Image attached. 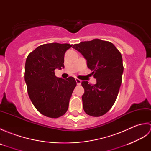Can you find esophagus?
Returning a JSON list of instances; mask_svg holds the SVG:
<instances>
[{
	"mask_svg": "<svg viewBox=\"0 0 151 151\" xmlns=\"http://www.w3.org/2000/svg\"><path fill=\"white\" fill-rule=\"evenodd\" d=\"M76 84H77V85H81V81L78 78H76Z\"/></svg>",
	"mask_w": 151,
	"mask_h": 151,
	"instance_id": "obj_1",
	"label": "esophagus"
}]
</instances>
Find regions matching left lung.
Here are the masks:
<instances>
[{
  "label": "left lung",
  "instance_id": "8db88e82",
  "mask_svg": "<svg viewBox=\"0 0 151 151\" xmlns=\"http://www.w3.org/2000/svg\"><path fill=\"white\" fill-rule=\"evenodd\" d=\"M73 48L84 56L97 80L94 85L81 83L84 89L83 108L91 116H102L110 110L119 91L124 69L121 54L113 43L99 39L82 41Z\"/></svg>",
  "mask_w": 151,
  "mask_h": 151
}]
</instances>
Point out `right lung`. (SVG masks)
<instances>
[{"mask_svg": "<svg viewBox=\"0 0 151 151\" xmlns=\"http://www.w3.org/2000/svg\"><path fill=\"white\" fill-rule=\"evenodd\" d=\"M71 47L68 43L43 44L27 56L24 80L28 95L37 110L48 117L58 118L66 113L76 86L72 76L57 78L54 73L64 67V55Z\"/></svg>", "mask_w": 151, "mask_h": 151, "instance_id": "obj_1", "label": "right lung"}]
</instances>
